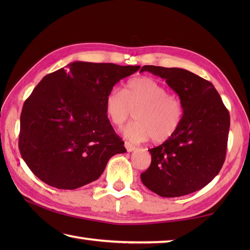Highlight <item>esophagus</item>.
<instances>
[{
	"label": "esophagus",
	"instance_id": "obj_1",
	"mask_svg": "<svg viewBox=\"0 0 250 250\" xmlns=\"http://www.w3.org/2000/svg\"><path fill=\"white\" fill-rule=\"evenodd\" d=\"M125 148H126V150H128L129 152H132V151L135 150V146L132 145L131 143H129V142H125Z\"/></svg>",
	"mask_w": 250,
	"mask_h": 250
}]
</instances>
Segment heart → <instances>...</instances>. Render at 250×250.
Here are the masks:
<instances>
[{"label": "heart", "instance_id": "b5f03b06", "mask_svg": "<svg viewBox=\"0 0 250 250\" xmlns=\"http://www.w3.org/2000/svg\"><path fill=\"white\" fill-rule=\"evenodd\" d=\"M104 109L116 126L128 121L134 111L136 121L122 133L128 140L164 143L176 133L183 120V105L178 98L167 93L166 87L150 77H136L126 83L124 92L113 88L106 94Z\"/></svg>", "mask_w": 250, "mask_h": 250}]
</instances>
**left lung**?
I'll return each mask as SVG.
<instances>
[{
    "label": "left lung",
    "instance_id": "left-lung-1",
    "mask_svg": "<svg viewBox=\"0 0 250 250\" xmlns=\"http://www.w3.org/2000/svg\"><path fill=\"white\" fill-rule=\"evenodd\" d=\"M166 79L180 99L183 120L176 133L149 149L151 164L142 183L163 198L202 189L219 173L226 159L230 115L213 83L179 67L144 65Z\"/></svg>",
    "mask_w": 250,
    "mask_h": 250
}]
</instances>
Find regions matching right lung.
<instances>
[{"label":"right lung","instance_id":"1","mask_svg":"<svg viewBox=\"0 0 250 250\" xmlns=\"http://www.w3.org/2000/svg\"><path fill=\"white\" fill-rule=\"evenodd\" d=\"M140 67L75 61L42 79L20 116L19 150L36 177L58 189H77L97 180L111 157L126 152L104 100Z\"/></svg>","mask_w":250,"mask_h":250}]
</instances>
